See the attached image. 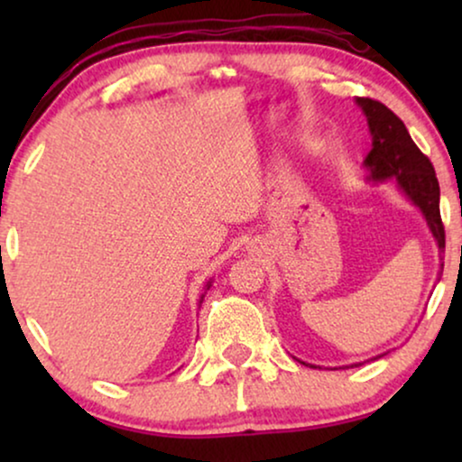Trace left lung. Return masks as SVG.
Wrapping results in <instances>:
<instances>
[{"mask_svg": "<svg viewBox=\"0 0 462 462\" xmlns=\"http://www.w3.org/2000/svg\"><path fill=\"white\" fill-rule=\"evenodd\" d=\"M356 103L362 106L364 116L368 119L372 136V149L364 160L365 180H393L397 189L422 212L429 231L433 233L435 242H438L439 252H444L446 233L439 217V182L431 162H429L427 155L420 153V149L410 138L406 125L393 111L372 98H356ZM441 271H444V263H441ZM300 364L309 365V368H318V365L307 362ZM345 368H349V365H345Z\"/></svg>", "mask_w": 462, "mask_h": 462, "instance_id": "1", "label": "left lung"}]
</instances>
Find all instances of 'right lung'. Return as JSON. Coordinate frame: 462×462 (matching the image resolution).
I'll return each mask as SVG.
<instances>
[{
    "instance_id": "add662e5",
    "label": "right lung",
    "mask_w": 462,
    "mask_h": 462,
    "mask_svg": "<svg viewBox=\"0 0 462 462\" xmlns=\"http://www.w3.org/2000/svg\"><path fill=\"white\" fill-rule=\"evenodd\" d=\"M210 286H212V280L206 283V288H204V290H210ZM204 296H206V292H204V294H201V299H199V305H201V300H204Z\"/></svg>"
}]
</instances>
